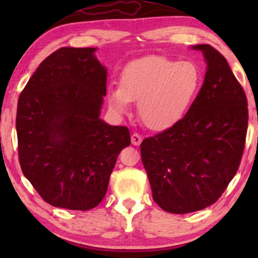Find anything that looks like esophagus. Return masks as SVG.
Here are the masks:
<instances>
[{
	"label": "esophagus",
	"mask_w": 258,
	"mask_h": 258,
	"mask_svg": "<svg viewBox=\"0 0 258 258\" xmlns=\"http://www.w3.org/2000/svg\"><path fill=\"white\" fill-rule=\"evenodd\" d=\"M142 136L139 135V134H133L132 135V143L134 144V146H140L141 142H142Z\"/></svg>",
	"instance_id": "obj_1"
}]
</instances>
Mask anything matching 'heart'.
<instances>
[{
	"label": "heart",
	"instance_id": "1",
	"mask_svg": "<svg viewBox=\"0 0 258 258\" xmlns=\"http://www.w3.org/2000/svg\"><path fill=\"white\" fill-rule=\"evenodd\" d=\"M201 72L194 62L150 56L123 69L121 86L108 88V102L119 114L139 101L137 114L144 125L164 132L184 117L199 94Z\"/></svg>",
	"mask_w": 258,
	"mask_h": 258
}]
</instances>
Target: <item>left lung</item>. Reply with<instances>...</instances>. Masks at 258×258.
<instances>
[{"mask_svg":"<svg viewBox=\"0 0 258 258\" xmlns=\"http://www.w3.org/2000/svg\"><path fill=\"white\" fill-rule=\"evenodd\" d=\"M203 86L181 122L141 143L153 199L172 214L202 210L220 199L238 170L248 101L227 59L209 44Z\"/></svg>","mask_w":258,"mask_h":258,"instance_id":"8db88e82","label":"left lung"}]
</instances>
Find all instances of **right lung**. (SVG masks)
I'll return each instance as SVG.
<instances>
[{
    "label": "right lung",
    "mask_w": 258,
    "mask_h": 258,
    "mask_svg": "<svg viewBox=\"0 0 258 258\" xmlns=\"http://www.w3.org/2000/svg\"><path fill=\"white\" fill-rule=\"evenodd\" d=\"M97 48L63 47L38 66L19 97L16 132L23 175L45 202L70 210L100 204L126 126L100 117L107 69Z\"/></svg>",
    "instance_id": "1"
}]
</instances>
